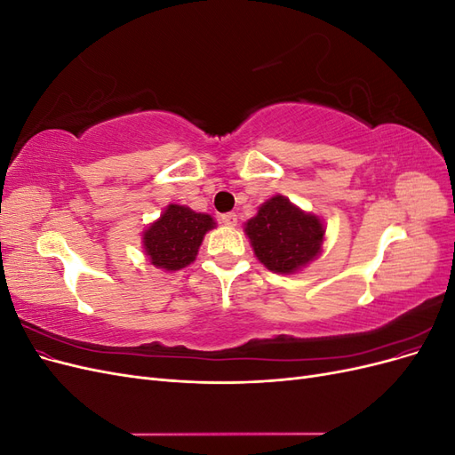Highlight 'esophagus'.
Returning <instances> with one entry per match:
<instances>
[{"mask_svg":"<svg viewBox=\"0 0 455 455\" xmlns=\"http://www.w3.org/2000/svg\"><path fill=\"white\" fill-rule=\"evenodd\" d=\"M222 224L229 226V228H235L237 226V214L235 212H228L222 216Z\"/></svg>","mask_w":455,"mask_h":455,"instance_id":"34e87169","label":"esophagus"}]
</instances>
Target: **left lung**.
I'll list each match as a JSON object with an SVG mask.
<instances>
[{"mask_svg": "<svg viewBox=\"0 0 455 455\" xmlns=\"http://www.w3.org/2000/svg\"><path fill=\"white\" fill-rule=\"evenodd\" d=\"M244 235L261 266L294 275L323 252L326 228L321 216L301 211L284 196H273L244 224Z\"/></svg>", "mask_w": 455, "mask_h": 455, "instance_id": "obj_1", "label": "left lung"}]
</instances>
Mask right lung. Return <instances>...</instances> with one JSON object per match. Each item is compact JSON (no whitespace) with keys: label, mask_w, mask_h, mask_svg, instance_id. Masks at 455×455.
<instances>
[{"label":"right lung","mask_w":455,"mask_h":455,"mask_svg":"<svg viewBox=\"0 0 455 455\" xmlns=\"http://www.w3.org/2000/svg\"><path fill=\"white\" fill-rule=\"evenodd\" d=\"M214 218L186 204H167L161 216L142 231V249L149 264L163 271H178L194 264Z\"/></svg>","instance_id":"obj_1"}]
</instances>
